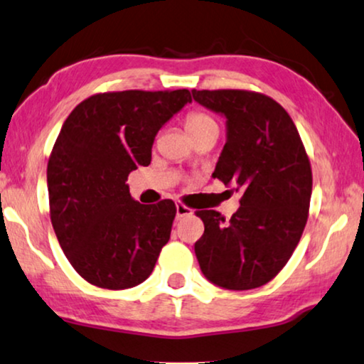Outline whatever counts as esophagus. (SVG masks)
I'll return each mask as SVG.
<instances>
[{
	"label": "esophagus",
	"instance_id": "1",
	"mask_svg": "<svg viewBox=\"0 0 364 364\" xmlns=\"http://www.w3.org/2000/svg\"><path fill=\"white\" fill-rule=\"evenodd\" d=\"M189 214H193V209H189L188 206H184V204H181V203L176 204V218L178 219L189 216Z\"/></svg>",
	"mask_w": 364,
	"mask_h": 364
}]
</instances>
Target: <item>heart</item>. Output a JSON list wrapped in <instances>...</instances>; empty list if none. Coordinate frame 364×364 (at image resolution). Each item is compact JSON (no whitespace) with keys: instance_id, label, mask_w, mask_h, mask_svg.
<instances>
[{"instance_id":"1","label":"heart","mask_w":364,"mask_h":364,"mask_svg":"<svg viewBox=\"0 0 364 364\" xmlns=\"http://www.w3.org/2000/svg\"><path fill=\"white\" fill-rule=\"evenodd\" d=\"M214 127H218L216 122H214L209 115L201 114V112H191V114L186 117V130L191 136L206 132L209 129H214Z\"/></svg>"}]
</instances>
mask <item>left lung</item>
Returning <instances> with one entry per match:
<instances>
[{
	"instance_id": "left-lung-1",
	"label": "left lung",
	"mask_w": 364,
	"mask_h": 364,
	"mask_svg": "<svg viewBox=\"0 0 364 364\" xmlns=\"http://www.w3.org/2000/svg\"><path fill=\"white\" fill-rule=\"evenodd\" d=\"M226 119V145L213 178L240 191L226 221L198 211L204 234L194 252L209 282L228 290L267 284L289 262L309 218L311 168L290 115L267 95L247 90H191Z\"/></svg>"
}]
</instances>
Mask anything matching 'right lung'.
Listing matches in <instances>:
<instances>
[{
    "label": "right lung",
    "mask_w": 364,
    "mask_h": 364,
    "mask_svg": "<svg viewBox=\"0 0 364 364\" xmlns=\"http://www.w3.org/2000/svg\"><path fill=\"white\" fill-rule=\"evenodd\" d=\"M191 102L189 90L97 94L65 119L48 163L50 223L82 279L124 290L150 277L170 240L171 199L140 204L127 178L151 161L156 133Z\"/></svg>",
    "instance_id": "right-lung-1"
}]
</instances>
